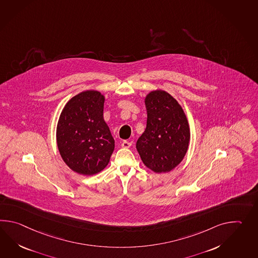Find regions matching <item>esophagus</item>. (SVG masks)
I'll return each mask as SVG.
<instances>
[{"label":"esophagus","instance_id":"esophagus-1","mask_svg":"<svg viewBox=\"0 0 258 258\" xmlns=\"http://www.w3.org/2000/svg\"><path fill=\"white\" fill-rule=\"evenodd\" d=\"M132 142H128V141H124L123 143H121V146L123 148H130L132 146Z\"/></svg>","mask_w":258,"mask_h":258}]
</instances>
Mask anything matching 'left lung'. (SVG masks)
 Instances as JSON below:
<instances>
[{"mask_svg": "<svg viewBox=\"0 0 258 258\" xmlns=\"http://www.w3.org/2000/svg\"><path fill=\"white\" fill-rule=\"evenodd\" d=\"M144 103L146 128L136 148L143 164L155 173H167L183 160L189 148V122L181 105L163 90L150 92Z\"/></svg>", "mask_w": 258, "mask_h": 258, "instance_id": "obj_1", "label": "left lung"}]
</instances>
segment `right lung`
Segmentation results:
<instances>
[{"label": "right lung", "instance_id": "obj_1", "mask_svg": "<svg viewBox=\"0 0 258 258\" xmlns=\"http://www.w3.org/2000/svg\"><path fill=\"white\" fill-rule=\"evenodd\" d=\"M104 101L98 91L80 92L66 103L59 116V153L66 165L80 175L103 170L115 149V140L103 119Z\"/></svg>", "mask_w": 258, "mask_h": 258}]
</instances>
